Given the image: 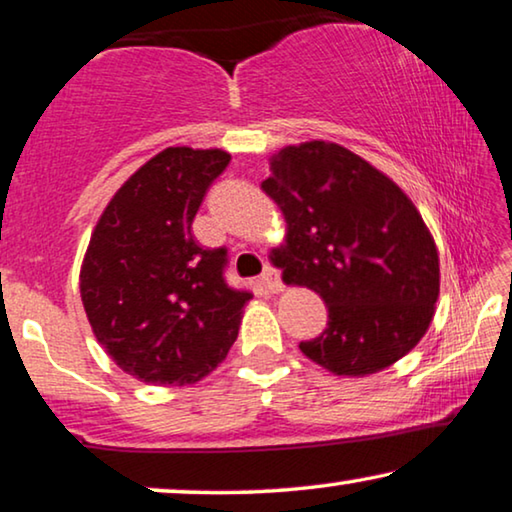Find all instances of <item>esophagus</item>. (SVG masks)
<instances>
[{
  "mask_svg": "<svg viewBox=\"0 0 512 512\" xmlns=\"http://www.w3.org/2000/svg\"><path fill=\"white\" fill-rule=\"evenodd\" d=\"M261 281L265 284V288H268V291H272V293H281V291H284V284H281L279 272L274 270L272 265H265V270H263V274H261Z\"/></svg>",
  "mask_w": 512,
  "mask_h": 512,
  "instance_id": "esophagus-1",
  "label": "esophagus"
}]
</instances>
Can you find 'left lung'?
I'll use <instances>...</instances> for the list:
<instances>
[{"label":"left lung","mask_w":512,"mask_h":512,"mask_svg":"<svg viewBox=\"0 0 512 512\" xmlns=\"http://www.w3.org/2000/svg\"><path fill=\"white\" fill-rule=\"evenodd\" d=\"M284 214L270 261L328 307L300 351L337 376H367L416 346L439 300V251L409 196L358 154L309 140L270 157L263 184Z\"/></svg>","instance_id":"8db88e82"}]
</instances>
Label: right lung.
Returning a JSON list of instances; mask_svg holds the SVG:
<instances>
[{
	"instance_id": "obj_1",
	"label": "right lung",
	"mask_w": 512,
	"mask_h": 512,
	"mask_svg": "<svg viewBox=\"0 0 512 512\" xmlns=\"http://www.w3.org/2000/svg\"><path fill=\"white\" fill-rule=\"evenodd\" d=\"M224 150L166 147L140 166L96 221L80 298L96 342L150 385L198 383L238 339L251 293L226 284V249H203L191 224Z\"/></svg>"
}]
</instances>
